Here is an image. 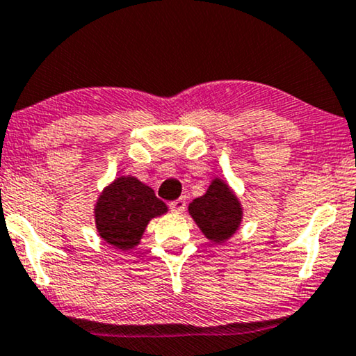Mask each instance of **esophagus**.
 Instances as JSON below:
<instances>
[{
    "instance_id": "1",
    "label": "esophagus",
    "mask_w": 356,
    "mask_h": 356,
    "mask_svg": "<svg viewBox=\"0 0 356 356\" xmlns=\"http://www.w3.org/2000/svg\"><path fill=\"white\" fill-rule=\"evenodd\" d=\"M169 209L175 211V213H182L184 210H186V199H177V200H172L169 202Z\"/></svg>"
}]
</instances>
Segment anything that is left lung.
Segmentation results:
<instances>
[{"instance_id":"left-lung-1","label":"left lung","mask_w":356,"mask_h":356,"mask_svg":"<svg viewBox=\"0 0 356 356\" xmlns=\"http://www.w3.org/2000/svg\"><path fill=\"white\" fill-rule=\"evenodd\" d=\"M188 213L213 243H223L235 235L243 218L241 204L235 192L218 177L211 181L204 195L192 200Z\"/></svg>"}]
</instances>
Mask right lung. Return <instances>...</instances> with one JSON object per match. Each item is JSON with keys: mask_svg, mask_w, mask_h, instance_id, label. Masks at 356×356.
<instances>
[{"mask_svg": "<svg viewBox=\"0 0 356 356\" xmlns=\"http://www.w3.org/2000/svg\"><path fill=\"white\" fill-rule=\"evenodd\" d=\"M168 211L154 191L133 175H121L103 188L95 204L98 235L118 250L139 245L151 218Z\"/></svg>", "mask_w": 356, "mask_h": 356, "instance_id": "add662e5", "label": "right lung"}]
</instances>
